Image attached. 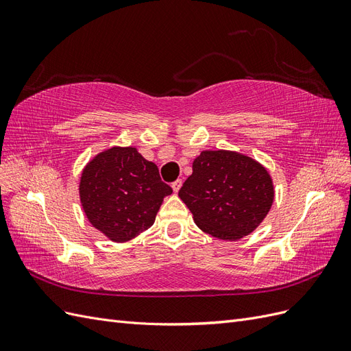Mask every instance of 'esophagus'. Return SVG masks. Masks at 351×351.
Wrapping results in <instances>:
<instances>
[{"instance_id": "esophagus-1", "label": "esophagus", "mask_w": 351, "mask_h": 351, "mask_svg": "<svg viewBox=\"0 0 351 351\" xmlns=\"http://www.w3.org/2000/svg\"><path fill=\"white\" fill-rule=\"evenodd\" d=\"M182 183H183V182H182V180H180V178H178V180H176V182H173V183H171V187H173V190H174L176 193L178 192L180 187H182Z\"/></svg>"}]
</instances>
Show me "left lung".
I'll return each instance as SVG.
<instances>
[{
	"mask_svg": "<svg viewBox=\"0 0 351 351\" xmlns=\"http://www.w3.org/2000/svg\"><path fill=\"white\" fill-rule=\"evenodd\" d=\"M196 226L221 240H239L271 209L272 180L259 162L237 152L204 151L178 192Z\"/></svg>",
	"mask_w": 351,
	"mask_h": 351,
	"instance_id": "1",
	"label": "left lung"
}]
</instances>
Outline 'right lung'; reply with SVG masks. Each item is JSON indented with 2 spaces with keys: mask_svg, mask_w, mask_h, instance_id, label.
Wrapping results in <instances>:
<instances>
[{
  "mask_svg": "<svg viewBox=\"0 0 351 351\" xmlns=\"http://www.w3.org/2000/svg\"><path fill=\"white\" fill-rule=\"evenodd\" d=\"M80 200L90 224L112 241H127L149 228L173 189L158 167L136 147H111L83 169Z\"/></svg>",
  "mask_w": 351,
  "mask_h": 351,
  "instance_id": "obj_1",
  "label": "right lung"
}]
</instances>
